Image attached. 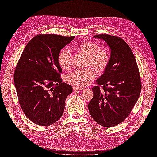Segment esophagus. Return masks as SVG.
<instances>
[{"mask_svg":"<svg viewBox=\"0 0 157 157\" xmlns=\"http://www.w3.org/2000/svg\"><path fill=\"white\" fill-rule=\"evenodd\" d=\"M73 90L74 91H78V90H83L82 88L77 87V86H73Z\"/></svg>","mask_w":157,"mask_h":157,"instance_id":"obj_1","label":"esophagus"}]
</instances>
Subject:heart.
Here are the masks:
<instances>
[{
  "label": "heart",
  "instance_id": "heart-1",
  "mask_svg": "<svg viewBox=\"0 0 157 157\" xmlns=\"http://www.w3.org/2000/svg\"><path fill=\"white\" fill-rule=\"evenodd\" d=\"M77 49L86 56V67H92L98 73H102L107 68L110 61V54L108 50L100 48L98 44L91 41L82 42L77 46ZM58 63L64 70H69L71 68L72 57L68 48L63 49L59 52ZM93 69L74 71L65 76V80L69 84L80 88L88 86L96 77Z\"/></svg>",
  "mask_w": 157,
  "mask_h": 157
}]
</instances>
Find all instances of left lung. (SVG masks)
Instances as JSON below:
<instances>
[{
    "instance_id": "8db88e82",
    "label": "left lung",
    "mask_w": 157,
    "mask_h": 157,
    "mask_svg": "<svg viewBox=\"0 0 157 157\" xmlns=\"http://www.w3.org/2000/svg\"><path fill=\"white\" fill-rule=\"evenodd\" d=\"M94 37L106 42L111 56L104 74L96 80L98 85L92 88L94 96L88 109L99 125L113 127L124 121L132 111L141 93V77L136 59L124 40L108 34Z\"/></svg>"
}]
</instances>
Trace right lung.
<instances>
[{"label": "right lung", "instance_id": "right-lung-1", "mask_svg": "<svg viewBox=\"0 0 157 157\" xmlns=\"http://www.w3.org/2000/svg\"><path fill=\"white\" fill-rule=\"evenodd\" d=\"M75 38L38 34L25 47L14 74L19 104L33 123L49 126L58 121L73 88L63 82L58 63L61 49Z\"/></svg>", "mask_w": 157, "mask_h": 157}]
</instances>
